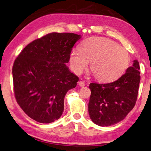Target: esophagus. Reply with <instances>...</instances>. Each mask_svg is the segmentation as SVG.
<instances>
[{
	"instance_id": "34e87169",
	"label": "esophagus",
	"mask_w": 151,
	"mask_h": 151,
	"mask_svg": "<svg viewBox=\"0 0 151 151\" xmlns=\"http://www.w3.org/2000/svg\"><path fill=\"white\" fill-rule=\"evenodd\" d=\"M78 85H79L80 87H84L85 85V83L84 82H83V81H78Z\"/></svg>"
}]
</instances>
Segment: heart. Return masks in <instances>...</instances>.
I'll return each instance as SVG.
<instances>
[{
	"label": "heart",
	"instance_id": "1",
	"mask_svg": "<svg viewBox=\"0 0 151 151\" xmlns=\"http://www.w3.org/2000/svg\"><path fill=\"white\" fill-rule=\"evenodd\" d=\"M90 63V70L96 79L111 81L124 73L129 63L128 52L111 40L91 37L81 42L79 49H75L70 56L74 73L79 75Z\"/></svg>",
	"mask_w": 151,
	"mask_h": 151
}]
</instances>
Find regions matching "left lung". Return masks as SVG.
Masks as SVG:
<instances>
[{
	"mask_svg": "<svg viewBox=\"0 0 151 151\" xmlns=\"http://www.w3.org/2000/svg\"><path fill=\"white\" fill-rule=\"evenodd\" d=\"M139 70V62L134 60L133 66L129 67L124 75L115 81L90 83L91 93L88 111L94 123L102 127L116 124L133 109L140 81Z\"/></svg>",
	"mask_w": 151,
	"mask_h": 151,
	"instance_id": "obj_1",
	"label": "left lung"
}]
</instances>
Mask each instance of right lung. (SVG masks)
<instances>
[{"mask_svg": "<svg viewBox=\"0 0 151 151\" xmlns=\"http://www.w3.org/2000/svg\"><path fill=\"white\" fill-rule=\"evenodd\" d=\"M81 38L74 33L48 34L29 43L15 59L13 91L17 104L29 117L49 123L62 116L65 96L79 79L66 63Z\"/></svg>", "mask_w": 151, "mask_h": 151, "instance_id": "1", "label": "right lung"}]
</instances>
